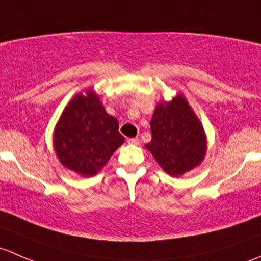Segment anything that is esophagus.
I'll return each instance as SVG.
<instances>
[{"label":"esophagus","mask_w":261,"mask_h":261,"mask_svg":"<svg viewBox=\"0 0 261 261\" xmlns=\"http://www.w3.org/2000/svg\"><path fill=\"white\" fill-rule=\"evenodd\" d=\"M127 143L130 144V145H139V144H140V140H139L138 138H133V139H128Z\"/></svg>","instance_id":"esophagus-1"}]
</instances>
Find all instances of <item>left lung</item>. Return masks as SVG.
Masks as SVG:
<instances>
[{
	"instance_id": "8db88e82",
	"label": "left lung",
	"mask_w": 261,
	"mask_h": 261,
	"mask_svg": "<svg viewBox=\"0 0 261 261\" xmlns=\"http://www.w3.org/2000/svg\"><path fill=\"white\" fill-rule=\"evenodd\" d=\"M150 128L151 141L145 147L168 174L179 177L201 164L207 150L206 134L181 94L158 105Z\"/></svg>"
}]
</instances>
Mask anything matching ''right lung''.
<instances>
[{"instance_id": "right-lung-1", "label": "right lung", "mask_w": 261, "mask_h": 261, "mask_svg": "<svg viewBox=\"0 0 261 261\" xmlns=\"http://www.w3.org/2000/svg\"><path fill=\"white\" fill-rule=\"evenodd\" d=\"M59 162L82 177H93L125 141L118 121L109 115L93 89L68 103L54 130Z\"/></svg>"}]
</instances>
